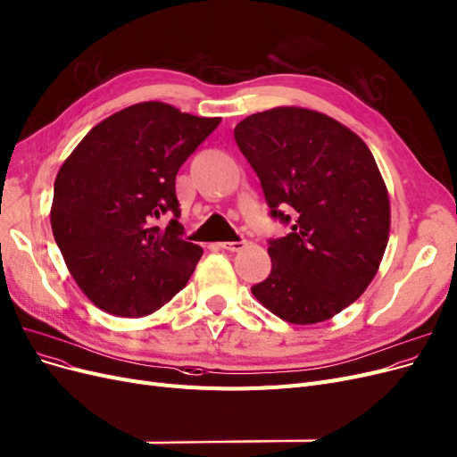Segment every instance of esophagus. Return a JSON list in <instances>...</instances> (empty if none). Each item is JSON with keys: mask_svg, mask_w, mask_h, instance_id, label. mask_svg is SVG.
<instances>
[{"mask_svg": "<svg viewBox=\"0 0 457 457\" xmlns=\"http://www.w3.org/2000/svg\"><path fill=\"white\" fill-rule=\"evenodd\" d=\"M221 245V249H225V251H242L245 245H247V240H238V242H223V244H219Z\"/></svg>", "mask_w": 457, "mask_h": 457, "instance_id": "esophagus-1", "label": "esophagus"}]
</instances>
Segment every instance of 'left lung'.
Listing matches in <instances>:
<instances>
[{"label": "left lung", "mask_w": 457, "mask_h": 457, "mask_svg": "<svg viewBox=\"0 0 457 457\" xmlns=\"http://www.w3.org/2000/svg\"><path fill=\"white\" fill-rule=\"evenodd\" d=\"M270 217L291 232L269 240L272 270L251 287L278 318L320 323L350 306L378 272L389 196L365 141L303 107H274L236 124Z\"/></svg>", "instance_id": "obj_1"}]
</instances>
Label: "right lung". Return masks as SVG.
Here are the masks:
<instances>
[{"label": "right lung", "instance_id": "obj_1", "mask_svg": "<svg viewBox=\"0 0 457 457\" xmlns=\"http://www.w3.org/2000/svg\"><path fill=\"white\" fill-rule=\"evenodd\" d=\"M219 122L136 104L96 124L62 164L53 234L77 286L104 312L147 316L195 272L202 247L181 238L176 176ZM164 212L175 219L153 228Z\"/></svg>", "mask_w": 457, "mask_h": 457}]
</instances>
